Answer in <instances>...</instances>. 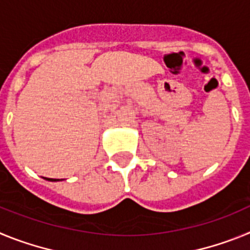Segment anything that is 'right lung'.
<instances>
[{
    "mask_svg": "<svg viewBox=\"0 0 250 250\" xmlns=\"http://www.w3.org/2000/svg\"><path fill=\"white\" fill-rule=\"evenodd\" d=\"M46 180H48V182H60V179H50V178H45Z\"/></svg>",
    "mask_w": 250,
    "mask_h": 250,
    "instance_id": "1",
    "label": "right lung"
}]
</instances>
